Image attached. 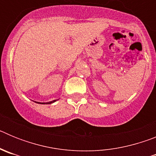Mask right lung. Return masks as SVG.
<instances>
[{"mask_svg":"<svg viewBox=\"0 0 156 156\" xmlns=\"http://www.w3.org/2000/svg\"><path fill=\"white\" fill-rule=\"evenodd\" d=\"M57 100H53L51 101H48V102H37V101H35V102L38 103V104H46V105H48V104H51V103H54L55 101H56Z\"/></svg>","mask_w":156,"mask_h":156,"instance_id":"right-lung-1","label":"right lung"}]
</instances>
